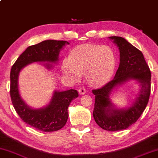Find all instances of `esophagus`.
Segmentation results:
<instances>
[{
	"label": "esophagus",
	"instance_id": "34e87169",
	"mask_svg": "<svg viewBox=\"0 0 158 158\" xmlns=\"http://www.w3.org/2000/svg\"><path fill=\"white\" fill-rule=\"evenodd\" d=\"M78 90H79V93L80 95H83V94H85V93H86V89H85L84 87H81V88H79Z\"/></svg>",
	"mask_w": 158,
	"mask_h": 158
}]
</instances>
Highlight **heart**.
Returning a JSON list of instances; mask_svg holds the SVG:
<instances>
[{
    "mask_svg": "<svg viewBox=\"0 0 158 158\" xmlns=\"http://www.w3.org/2000/svg\"><path fill=\"white\" fill-rule=\"evenodd\" d=\"M115 64V54L110 48L83 44L72 50L63 64V71L75 80L85 73L88 84L99 85L110 77Z\"/></svg>",
    "mask_w": 158,
    "mask_h": 158,
    "instance_id": "b5f03b06",
    "label": "heart"
}]
</instances>
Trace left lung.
Instances as JSON below:
<instances>
[{"instance_id":"8db88e82","label":"left lung","mask_w":158,"mask_h":158,"mask_svg":"<svg viewBox=\"0 0 158 158\" xmlns=\"http://www.w3.org/2000/svg\"><path fill=\"white\" fill-rule=\"evenodd\" d=\"M110 39L117 45L120 52V62L115 77L101 88L92 90L95 95L93 111L97 124L102 129L109 131L126 129L137 122L144 111L151 92V71L140 50L119 36ZM130 79L139 81L141 93L135 102L126 110L114 109L110 103V91L116 86Z\"/></svg>"}]
</instances>
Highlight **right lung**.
<instances>
[{"label": "right lung", "instance_id": "1", "mask_svg": "<svg viewBox=\"0 0 158 158\" xmlns=\"http://www.w3.org/2000/svg\"><path fill=\"white\" fill-rule=\"evenodd\" d=\"M65 41L47 40L28 47L12 65L10 72V97L15 110L23 122L37 130L50 132L61 129L68 118V108L71 101L79 97L77 90L55 91L51 102L45 108L32 109L25 104L20 96L18 79L23 67L35 61L56 62ZM50 68V64H47Z\"/></svg>", "mask_w": 158, "mask_h": 158}]
</instances>
